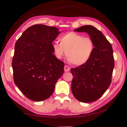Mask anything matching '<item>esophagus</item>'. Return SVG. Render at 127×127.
Here are the masks:
<instances>
[{
  "mask_svg": "<svg viewBox=\"0 0 127 127\" xmlns=\"http://www.w3.org/2000/svg\"><path fill=\"white\" fill-rule=\"evenodd\" d=\"M64 71L67 72H69L70 70V68L69 66H68L67 65H65L64 66Z\"/></svg>",
  "mask_w": 127,
  "mask_h": 127,
  "instance_id": "34e87169",
  "label": "esophagus"
}]
</instances>
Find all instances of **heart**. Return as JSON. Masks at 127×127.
<instances>
[{
	"label": "heart",
	"mask_w": 127,
	"mask_h": 127,
	"mask_svg": "<svg viewBox=\"0 0 127 127\" xmlns=\"http://www.w3.org/2000/svg\"><path fill=\"white\" fill-rule=\"evenodd\" d=\"M59 40L61 42L54 41L52 44L53 53L57 59H62L66 53L69 61L81 65L87 63L94 53V41L79 33L69 32L62 36Z\"/></svg>",
	"instance_id": "b5f03b06"
}]
</instances>
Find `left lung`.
Returning a JSON list of instances; mask_svg holds the SVG:
<instances>
[{
  "label": "left lung",
  "mask_w": 127,
  "mask_h": 127,
  "mask_svg": "<svg viewBox=\"0 0 127 127\" xmlns=\"http://www.w3.org/2000/svg\"><path fill=\"white\" fill-rule=\"evenodd\" d=\"M86 32L94 41L95 49L87 63L72 68L74 76L71 90L77 100L91 102L98 99L110 86L114 61L110 43L103 33L91 25H86L74 30Z\"/></svg>",
  "instance_id": "1"
}]
</instances>
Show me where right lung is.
I'll list each match as a JSON object with an SVG mask.
<instances>
[{"label": "right lung", "mask_w": 127, "mask_h": 127, "mask_svg": "<svg viewBox=\"0 0 127 127\" xmlns=\"http://www.w3.org/2000/svg\"><path fill=\"white\" fill-rule=\"evenodd\" d=\"M61 32L55 27L35 25L28 28L15 44L14 82L26 97L34 101L50 97L64 73V62L55 57L52 48Z\"/></svg>", "instance_id": "obj_1"}]
</instances>
